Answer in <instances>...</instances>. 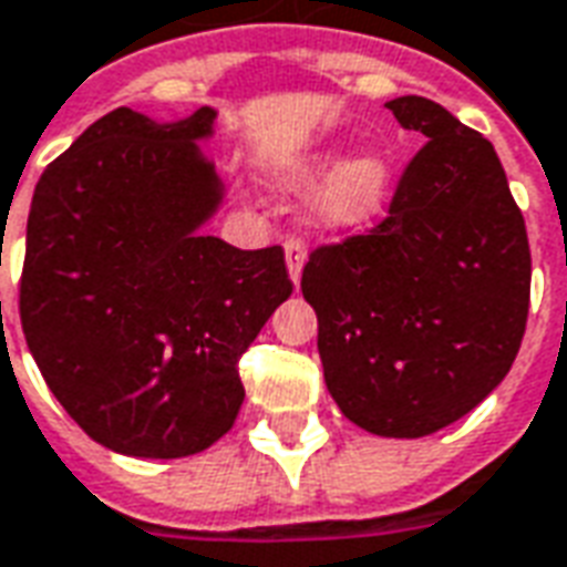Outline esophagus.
I'll list each match as a JSON object with an SVG mask.
<instances>
[{"label":"esophagus","mask_w":567,"mask_h":567,"mask_svg":"<svg viewBox=\"0 0 567 567\" xmlns=\"http://www.w3.org/2000/svg\"><path fill=\"white\" fill-rule=\"evenodd\" d=\"M285 261H288V272H291L295 285H300V272H303L306 261V246L300 237H288L285 240Z\"/></svg>","instance_id":"1"}]
</instances>
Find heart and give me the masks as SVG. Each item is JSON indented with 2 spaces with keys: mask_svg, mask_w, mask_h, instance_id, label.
Instances as JSON below:
<instances>
[{
  "mask_svg": "<svg viewBox=\"0 0 567 567\" xmlns=\"http://www.w3.org/2000/svg\"><path fill=\"white\" fill-rule=\"evenodd\" d=\"M327 167V158H318L312 165L297 171L291 183L306 186ZM390 195V167L388 158L379 153H363L339 167L333 177L327 179L324 188L316 195V219L324 228H358L367 225L381 213Z\"/></svg>",
  "mask_w": 567,
  "mask_h": 567,
  "instance_id": "obj_1",
  "label": "heart"
}]
</instances>
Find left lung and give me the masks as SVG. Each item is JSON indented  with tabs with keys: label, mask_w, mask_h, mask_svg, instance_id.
Returning <instances> with one entry per match:
<instances>
[{
	"label": "left lung",
	"mask_w": 567,
	"mask_h": 567,
	"mask_svg": "<svg viewBox=\"0 0 567 567\" xmlns=\"http://www.w3.org/2000/svg\"><path fill=\"white\" fill-rule=\"evenodd\" d=\"M384 107L426 144L402 171L388 216L318 246L300 288L342 414L384 439H421L507 375L526 333L532 255L484 134L421 95Z\"/></svg>",
	"instance_id": "1"
}]
</instances>
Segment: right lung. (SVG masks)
<instances>
[{
  "mask_svg": "<svg viewBox=\"0 0 567 567\" xmlns=\"http://www.w3.org/2000/svg\"><path fill=\"white\" fill-rule=\"evenodd\" d=\"M213 107L153 123L116 107L38 179L20 324L83 433L116 454L207 451L240 412V358L295 285L282 246L204 234L221 179L198 150Z\"/></svg>",
  "mask_w": 567,
  "mask_h": 567,
  "instance_id": "right-lung-1",
  "label": "right lung"
}]
</instances>
